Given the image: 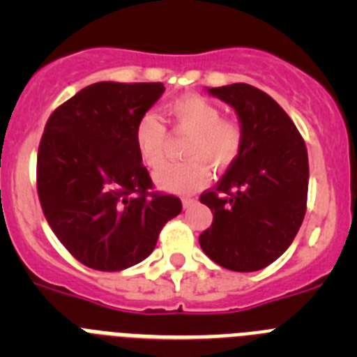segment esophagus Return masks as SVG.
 I'll list each match as a JSON object with an SVG mask.
<instances>
[{"instance_id":"34e87169","label":"esophagus","mask_w":357,"mask_h":357,"mask_svg":"<svg viewBox=\"0 0 357 357\" xmlns=\"http://www.w3.org/2000/svg\"><path fill=\"white\" fill-rule=\"evenodd\" d=\"M195 198H189V197H185V198H182V206L185 207V209H188V207H191L195 204Z\"/></svg>"}]
</instances>
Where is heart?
<instances>
[{"mask_svg": "<svg viewBox=\"0 0 357 357\" xmlns=\"http://www.w3.org/2000/svg\"><path fill=\"white\" fill-rule=\"evenodd\" d=\"M166 119L173 132L188 135L182 144V157L188 160L166 164L155 173V184L162 191L188 195L209 182L211 166L216 172L230 168L243 150L245 132L236 119L222 118V109L211 100L189 94L166 105ZM134 141L141 162L157 169L166 157L168 135L155 114L141 116L135 123Z\"/></svg>", "mask_w": 357, "mask_h": 357, "instance_id": "1", "label": "heart"}]
</instances>
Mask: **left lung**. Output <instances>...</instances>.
Returning a JSON list of instances; mask_svg holds the SVG:
<instances>
[{
	"mask_svg": "<svg viewBox=\"0 0 357 357\" xmlns=\"http://www.w3.org/2000/svg\"><path fill=\"white\" fill-rule=\"evenodd\" d=\"M236 109L243 150L200 202L213 223L202 250L232 272H257L288 250L307 207V148L284 109L261 89L230 84L209 89Z\"/></svg>",
	"mask_w": 357,
	"mask_h": 357,
	"instance_id": "obj_1",
	"label": "left lung"
}]
</instances>
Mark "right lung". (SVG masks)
<instances>
[{
    "mask_svg": "<svg viewBox=\"0 0 357 357\" xmlns=\"http://www.w3.org/2000/svg\"><path fill=\"white\" fill-rule=\"evenodd\" d=\"M164 93L160 82H98L50 116L37 151V193L69 254L100 272L146 259L182 202L153 191L135 148L137 119Z\"/></svg>",
    "mask_w": 357,
    "mask_h": 357,
    "instance_id": "1",
    "label": "right lung"
}]
</instances>
